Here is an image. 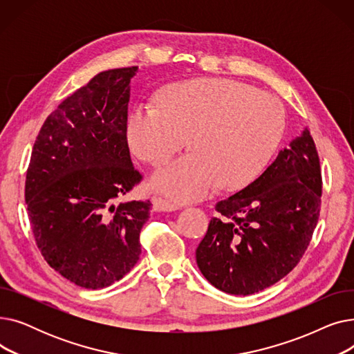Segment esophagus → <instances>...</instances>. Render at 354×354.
<instances>
[{"instance_id": "1", "label": "esophagus", "mask_w": 354, "mask_h": 354, "mask_svg": "<svg viewBox=\"0 0 354 354\" xmlns=\"http://www.w3.org/2000/svg\"><path fill=\"white\" fill-rule=\"evenodd\" d=\"M178 208H179L178 203L167 201V199H165V198L156 196V198L153 199V209H155V211H166V212H167V211H176Z\"/></svg>"}]
</instances>
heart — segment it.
Here are the masks:
<instances>
[{"label": "heart", "instance_id": "b5f03b06", "mask_svg": "<svg viewBox=\"0 0 354 354\" xmlns=\"http://www.w3.org/2000/svg\"><path fill=\"white\" fill-rule=\"evenodd\" d=\"M158 107L136 106L129 116L127 140L149 165H162L187 145L191 153L158 169L155 191L188 202L215 185L239 189L251 183L281 142L283 104L266 93L228 79H195L165 87Z\"/></svg>", "mask_w": 354, "mask_h": 354}]
</instances>
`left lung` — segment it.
I'll use <instances>...</instances> for the list:
<instances>
[{
  "instance_id": "1",
  "label": "left lung",
  "mask_w": 354,
  "mask_h": 354,
  "mask_svg": "<svg viewBox=\"0 0 354 354\" xmlns=\"http://www.w3.org/2000/svg\"><path fill=\"white\" fill-rule=\"evenodd\" d=\"M322 169L306 129L247 188L216 202L196 263L218 290L248 295L280 281L300 263L317 225Z\"/></svg>"
}]
</instances>
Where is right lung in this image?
<instances>
[{
	"label": "right lung",
	"instance_id": "1",
	"mask_svg": "<svg viewBox=\"0 0 354 354\" xmlns=\"http://www.w3.org/2000/svg\"><path fill=\"white\" fill-rule=\"evenodd\" d=\"M138 66L99 73L46 119L26 203L47 264L83 288L109 287L138 263L151 201L120 202L143 176L130 160L127 103Z\"/></svg>",
	"mask_w": 354,
	"mask_h": 354
}]
</instances>
